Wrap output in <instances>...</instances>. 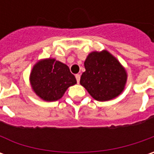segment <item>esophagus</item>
Instances as JSON below:
<instances>
[{"mask_svg": "<svg viewBox=\"0 0 154 154\" xmlns=\"http://www.w3.org/2000/svg\"><path fill=\"white\" fill-rule=\"evenodd\" d=\"M75 78H76V80H77V82L79 83L80 82V75L79 74H75Z\"/></svg>", "mask_w": 154, "mask_h": 154, "instance_id": "obj_1", "label": "esophagus"}]
</instances>
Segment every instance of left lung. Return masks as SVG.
<instances>
[{
  "label": "left lung",
  "mask_w": 154,
  "mask_h": 154,
  "mask_svg": "<svg viewBox=\"0 0 154 154\" xmlns=\"http://www.w3.org/2000/svg\"><path fill=\"white\" fill-rule=\"evenodd\" d=\"M84 65L86 71L81 74L80 85L96 100L108 101L123 91L126 71L108 51L90 53Z\"/></svg>",
  "instance_id": "obj_1"
}]
</instances>
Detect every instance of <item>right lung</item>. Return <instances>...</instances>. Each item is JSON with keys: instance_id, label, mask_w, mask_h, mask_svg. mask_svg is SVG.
Listing matches in <instances>:
<instances>
[{"instance_id": "1", "label": "right lung", "mask_w": 154, "mask_h": 154, "mask_svg": "<svg viewBox=\"0 0 154 154\" xmlns=\"http://www.w3.org/2000/svg\"><path fill=\"white\" fill-rule=\"evenodd\" d=\"M30 80L33 91L45 101L60 99L69 86L76 84V79L67 65L50 58L33 67Z\"/></svg>"}]
</instances>
